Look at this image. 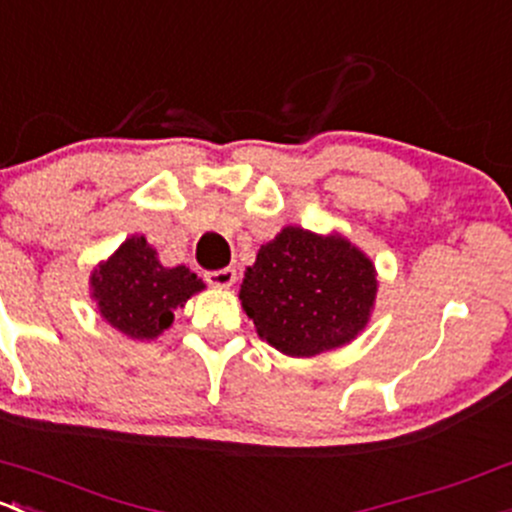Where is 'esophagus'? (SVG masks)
Wrapping results in <instances>:
<instances>
[{"label": "esophagus", "mask_w": 512, "mask_h": 512, "mask_svg": "<svg viewBox=\"0 0 512 512\" xmlns=\"http://www.w3.org/2000/svg\"><path fill=\"white\" fill-rule=\"evenodd\" d=\"M206 282L211 284V287H218V289L233 287V282H235V270H233V267H223V270H211V272H206Z\"/></svg>", "instance_id": "obj_1"}]
</instances>
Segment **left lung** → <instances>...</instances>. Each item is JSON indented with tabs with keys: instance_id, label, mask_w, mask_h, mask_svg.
Masks as SVG:
<instances>
[{
	"instance_id": "8db88e82",
	"label": "left lung",
	"mask_w": 512,
	"mask_h": 512,
	"mask_svg": "<svg viewBox=\"0 0 512 512\" xmlns=\"http://www.w3.org/2000/svg\"><path fill=\"white\" fill-rule=\"evenodd\" d=\"M378 272L343 235L287 225L257 252L240 301L260 338L292 358L351 343L370 319Z\"/></svg>"
}]
</instances>
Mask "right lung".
Here are the masks:
<instances>
[{
  "mask_svg": "<svg viewBox=\"0 0 512 512\" xmlns=\"http://www.w3.org/2000/svg\"><path fill=\"white\" fill-rule=\"evenodd\" d=\"M206 284L186 265L164 267L144 235H132L90 274L100 316L134 341H152L174 321V311Z\"/></svg>",
  "mask_w": 512,
  "mask_h": 512,
  "instance_id": "obj_1",
  "label": "right lung"
}]
</instances>
